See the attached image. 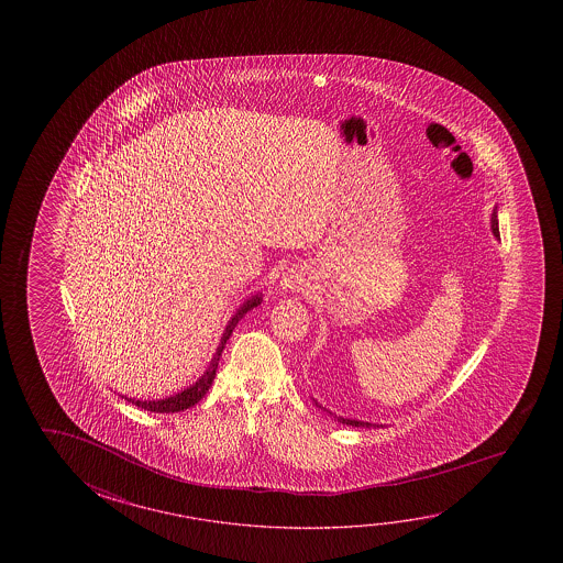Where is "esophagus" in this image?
<instances>
[{
	"mask_svg": "<svg viewBox=\"0 0 563 563\" xmlns=\"http://www.w3.org/2000/svg\"><path fill=\"white\" fill-rule=\"evenodd\" d=\"M308 283H310V277H308L305 268H290L286 273L285 278H283V286L288 288V290H292V292L302 290Z\"/></svg>",
	"mask_w": 563,
	"mask_h": 563,
	"instance_id": "1",
	"label": "esophagus"
}]
</instances>
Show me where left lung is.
Segmentation results:
<instances>
[{"label": "left lung", "mask_w": 563, "mask_h": 563, "mask_svg": "<svg viewBox=\"0 0 563 563\" xmlns=\"http://www.w3.org/2000/svg\"><path fill=\"white\" fill-rule=\"evenodd\" d=\"M490 223H493V233L498 238V220L497 212H493V218H490ZM341 424H350V426H371L369 422H357V420H345V418H340Z\"/></svg>", "instance_id": "obj_1"}]
</instances>
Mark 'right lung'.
Segmentation results:
<instances>
[{"instance_id": "obj_1", "label": "right lung", "mask_w": 563, "mask_h": 563, "mask_svg": "<svg viewBox=\"0 0 563 563\" xmlns=\"http://www.w3.org/2000/svg\"><path fill=\"white\" fill-rule=\"evenodd\" d=\"M257 305H261V296H255V298L247 300L245 305L241 306L240 312L235 313V316L231 318L230 325L225 328L222 343H220V347L216 351V355H213L210 367H208V371L203 373L202 377L198 378V380L194 383L192 387L186 388V390L178 393L175 397L163 398V400H133V398H128V400L133 402V405L139 406V408H143V410H148V412H158V415L180 412V410H186V408H190V406L196 405V402H198V400L208 393V388L212 387V380L213 377H216V369H218V363H220V357H222L223 345H225V341L230 340L233 328L238 325L243 313L250 312L251 308H255Z\"/></svg>"}]
</instances>
